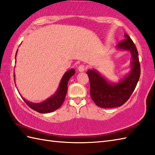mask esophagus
Wrapping results in <instances>:
<instances>
[{
  "label": "esophagus",
  "mask_w": 155,
  "mask_h": 155,
  "mask_svg": "<svg viewBox=\"0 0 155 155\" xmlns=\"http://www.w3.org/2000/svg\"><path fill=\"white\" fill-rule=\"evenodd\" d=\"M86 69H87V67L83 64H81L80 66H78V70L79 72H83V71L86 70Z\"/></svg>",
  "instance_id": "1"
}]
</instances>
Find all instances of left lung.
<instances>
[{
    "label": "left lung",
    "instance_id": "left-lung-1",
    "mask_svg": "<svg viewBox=\"0 0 155 155\" xmlns=\"http://www.w3.org/2000/svg\"><path fill=\"white\" fill-rule=\"evenodd\" d=\"M124 37L125 39L117 45V48L130 52L132 61L129 74L119 83L114 84L108 83L97 71L88 70L87 72L90 81L91 98L101 108H114L124 104L133 94L139 80L140 67L139 53L129 36L124 34Z\"/></svg>",
    "mask_w": 155,
    "mask_h": 155
}]
</instances>
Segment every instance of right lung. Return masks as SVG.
<instances>
[{
  "instance_id": "obj_1",
  "label": "right lung",
  "mask_w": 155,
  "mask_h": 155,
  "mask_svg": "<svg viewBox=\"0 0 155 155\" xmlns=\"http://www.w3.org/2000/svg\"><path fill=\"white\" fill-rule=\"evenodd\" d=\"M16 53H17V51L16 52L15 57H16ZM74 73L75 70L74 68L70 69V70L66 72L63 75V77L62 78L61 83L59 84L58 88L57 91H56V93L52 95V97H49L48 99L42 102V103H33L25 100V98L22 97L23 101H24L25 102V103L27 104L29 107L31 108L32 109H33L34 110L37 112H38V113H48L56 110L58 109V108H60L62 103H63L66 94H67L68 88L67 85L68 81L72 76H73L74 74ZM15 77V75L14 74V77Z\"/></svg>"
}]
</instances>
